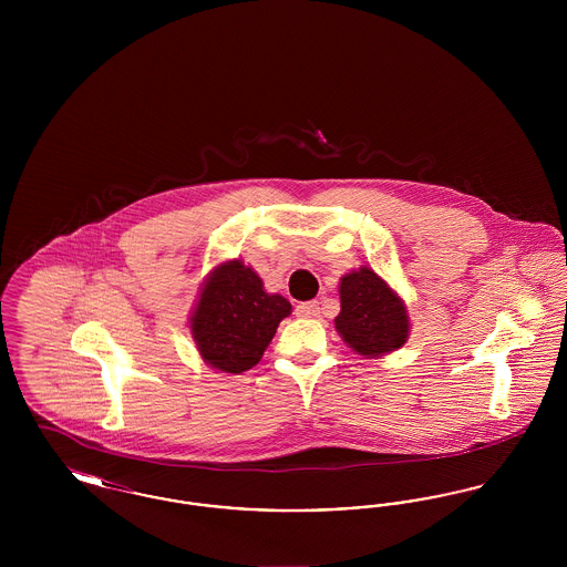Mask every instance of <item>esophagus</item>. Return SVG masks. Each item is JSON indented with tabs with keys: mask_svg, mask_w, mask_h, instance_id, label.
<instances>
[{
	"mask_svg": "<svg viewBox=\"0 0 567 567\" xmlns=\"http://www.w3.org/2000/svg\"><path fill=\"white\" fill-rule=\"evenodd\" d=\"M297 317H303V319H315L321 315V308H319V301H301L297 303L296 308Z\"/></svg>",
	"mask_w": 567,
	"mask_h": 567,
	"instance_id": "34e87169",
	"label": "esophagus"
}]
</instances>
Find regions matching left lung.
<instances>
[{"label":"left lung","instance_id":"8db88e82","mask_svg":"<svg viewBox=\"0 0 567 567\" xmlns=\"http://www.w3.org/2000/svg\"><path fill=\"white\" fill-rule=\"evenodd\" d=\"M342 310L336 329L344 342L365 357L400 349L408 338L404 303L370 268L347 274L340 285Z\"/></svg>","mask_w":567,"mask_h":567}]
</instances>
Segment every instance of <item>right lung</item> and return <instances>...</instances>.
Returning a JSON list of instances; mask_svg holds the SVG:
<instances>
[{"instance_id":"obj_1","label":"right lung","mask_w":567,"mask_h":567,"mask_svg":"<svg viewBox=\"0 0 567 567\" xmlns=\"http://www.w3.org/2000/svg\"><path fill=\"white\" fill-rule=\"evenodd\" d=\"M289 312L291 303L285 297L268 296L255 271L243 261H229L204 285L190 329L206 363L240 374L259 363Z\"/></svg>"}]
</instances>
